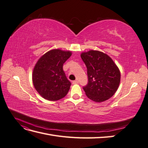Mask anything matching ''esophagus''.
I'll return each instance as SVG.
<instances>
[{
    "mask_svg": "<svg viewBox=\"0 0 148 148\" xmlns=\"http://www.w3.org/2000/svg\"><path fill=\"white\" fill-rule=\"evenodd\" d=\"M78 83V82L77 80H75V81H73V84H77Z\"/></svg>",
    "mask_w": 148,
    "mask_h": 148,
    "instance_id": "obj_1",
    "label": "esophagus"
}]
</instances>
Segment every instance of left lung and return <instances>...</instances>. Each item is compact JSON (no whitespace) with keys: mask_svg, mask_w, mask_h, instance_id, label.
I'll use <instances>...</instances> for the list:
<instances>
[{"mask_svg":"<svg viewBox=\"0 0 148 148\" xmlns=\"http://www.w3.org/2000/svg\"><path fill=\"white\" fill-rule=\"evenodd\" d=\"M81 57L87 68L88 83L83 88L86 95L96 102L109 99L120 84L117 66L109 56L98 51L83 52Z\"/></svg>","mask_w":148,"mask_h":148,"instance_id":"1","label":"left lung"}]
</instances>
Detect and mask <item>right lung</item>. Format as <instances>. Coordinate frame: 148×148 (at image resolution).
I'll return each mask as SVG.
<instances>
[{
    "label": "right lung",
    "mask_w": 148,
    "mask_h": 148,
    "mask_svg": "<svg viewBox=\"0 0 148 148\" xmlns=\"http://www.w3.org/2000/svg\"><path fill=\"white\" fill-rule=\"evenodd\" d=\"M71 56L70 51L53 49L44 54L35 65L33 85L44 99L57 101L67 95L71 83L66 77L63 65Z\"/></svg>",
    "instance_id": "1"
}]
</instances>
